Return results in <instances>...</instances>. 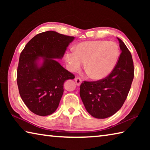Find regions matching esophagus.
Returning <instances> with one entry per match:
<instances>
[{"instance_id": "1", "label": "esophagus", "mask_w": 150, "mask_h": 150, "mask_svg": "<svg viewBox=\"0 0 150 150\" xmlns=\"http://www.w3.org/2000/svg\"><path fill=\"white\" fill-rule=\"evenodd\" d=\"M75 81L76 83V85H77V86H80L81 83H82V81H81V79L79 77H77L75 79Z\"/></svg>"}]
</instances>
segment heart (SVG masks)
Returning <instances> with one entry per match:
<instances>
[{
  "label": "heart",
  "instance_id": "1",
  "mask_svg": "<svg viewBox=\"0 0 150 150\" xmlns=\"http://www.w3.org/2000/svg\"><path fill=\"white\" fill-rule=\"evenodd\" d=\"M65 54L68 69L76 72L85 63V71L91 79L99 81L110 74L118 62L119 48L115 42L95 40L81 42Z\"/></svg>",
  "mask_w": 150,
  "mask_h": 150
}]
</instances>
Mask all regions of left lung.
<instances>
[{
  "label": "left lung",
  "instance_id": "obj_1",
  "mask_svg": "<svg viewBox=\"0 0 150 150\" xmlns=\"http://www.w3.org/2000/svg\"><path fill=\"white\" fill-rule=\"evenodd\" d=\"M121 54L115 69L108 77L97 81H84L80 96L86 110L96 118H106L122 106L130 91L134 69L132 55L125 44L117 38Z\"/></svg>",
  "mask_w": 150,
  "mask_h": 150
}]
</instances>
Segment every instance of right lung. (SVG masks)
<instances>
[{
    "instance_id": "add662e5",
    "label": "right lung",
    "mask_w": 150,
    "mask_h": 150,
    "mask_svg": "<svg viewBox=\"0 0 150 150\" xmlns=\"http://www.w3.org/2000/svg\"><path fill=\"white\" fill-rule=\"evenodd\" d=\"M74 38L55 31L44 32L30 40L20 54L18 87L25 105L35 115L54 113L62 97L64 82L75 78L57 61L62 59Z\"/></svg>"
}]
</instances>
